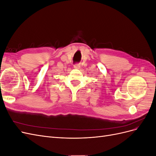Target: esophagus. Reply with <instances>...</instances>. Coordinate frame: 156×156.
Instances as JSON below:
<instances>
[{
	"label": "esophagus",
	"instance_id": "1",
	"mask_svg": "<svg viewBox=\"0 0 156 156\" xmlns=\"http://www.w3.org/2000/svg\"><path fill=\"white\" fill-rule=\"evenodd\" d=\"M73 68L75 69H79L80 68V65L79 64H76L73 66Z\"/></svg>",
	"mask_w": 156,
	"mask_h": 156
}]
</instances>
